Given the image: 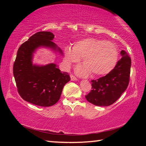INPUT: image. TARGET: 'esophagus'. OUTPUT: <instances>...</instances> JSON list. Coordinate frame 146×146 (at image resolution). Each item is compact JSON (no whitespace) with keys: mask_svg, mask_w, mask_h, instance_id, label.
Masks as SVG:
<instances>
[{"mask_svg":"<svg viewBox=\"0 0 146 146\" xmlns=\"http://www.w3.org/2000/svg\"><path fill=\"white\" fill-rule=\"evenodd\" d=\"M70 77H71V80H73V81H74V80H77V78H76L75 76L74 75H70Z\"/></svg>","mask_w":146,"mask_h":146,"instance_id":"obj_1","label":"esophagus"}]
</instances>
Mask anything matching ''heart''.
Here are the masks:
<instances>
[{
  "instance_id": "b5f03b06",
  "label": "heart",
  "mask_w": 146,
  "mask_h": 146,
  "mask_svg": "<svg viewBox=\"0 0 146 146\" xmlns=\"http://www.w3.org/2000/svg\"><path fill=\"white\" fill-rule=\"evenodd\" d=\"M118 58V50L114 43L90 37L76 42L71 49H64V62L69 68L81 58L84 66L78 68L79 74L86 75L90 73L93 76H100L114 69Z\"/></svg>"
}]
</instances>
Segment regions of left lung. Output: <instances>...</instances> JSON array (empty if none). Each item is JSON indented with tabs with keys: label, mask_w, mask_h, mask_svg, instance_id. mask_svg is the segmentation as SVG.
I'll list each match as a JSON object with an SVG mask.
<instances>
[{
	"label": "left lung",
	"mask_w": 146,
	"mask_h": 146,
	"mask_svg": "<svg viewBox=\"0 0 146 146\" xmlns=\"http://www.w3.org/2000/svg\"><path fill=\"white\" fill-rule=\"evenodd\" d=\"M114 69L110 73L91 80L92 90L86 95L89 102L97 106H108L116 102L126 90L129 82L131 60L124 50Z\"/></svg>",
	"instance_id": "obj_1"
}]
</instances>
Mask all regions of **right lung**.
<instances>
[{"mask_svg":"<svg viewBox=\"0 0 146 146\" xmlns=\"http://www.w3.org/2000/svg\"><path fill=\"white\" fill-rule=\"evenodd\" d=\"M54 37L49 31L34 34L19 47L13 64V75L20 96L27 102L42 107L55 104L64 85L70 80L69 74L60 71L55 64L38 66L32 62L33 53L40 47L62 54L52 41Z\"/></svg>","mask_w":146,"mask_h":146,"instance_id":"right-lung-1","label":"right lung"}]
</instances>
